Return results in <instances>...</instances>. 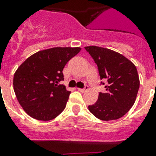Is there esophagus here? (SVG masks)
<instances>
[{
  "mask_svg": "<svg viewBox=\"0 0 156 156\" xmlns=\"http://www.w3.org/2000/svg\"><path fill=\"white\" fill-rule=\"evenodd\" d=\"M78 90L79 91H80V92H82V93H83V92H86V91H87V90H88V87H87V86H86V87H84V88H78Z\"/></svg>",
  "mask_w": 156,
  "mask_h": 156,
  "instance_id": "obj_1",
  "label": "esophagus"
}]
</instances>
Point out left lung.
<instances>
[{"label": "left lung", "mask_w": 156, "mask_h": 156, "mask_svg": "<svg viewBox=\"0 0 156 156\" xmlns=\"http://www.w3.org/2000/svg\"><path fill=\"white\" fill-rule=\"evenodd\" d=\"M85 49L98 66L100 78L107 80L106 92H100L98 101L88 107L89 111L103 121L119 119L136 99L140 88L137 69L126 57L114 50L94 45Z\"/></svg>", "instance_id": "1"}]
</instances>
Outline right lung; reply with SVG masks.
Returning <instances> with one entry per match:
<instances>
[{"label":"right lung","mask_w":156,"mask_h":156,"mask_svg":"<svg viewBox=\"0 0 156 156\" xmlns=\"http://www.w3.org/2000/svg\"><path fill=\"white\" fill-rule=\"evenodd\" d=\"M80 47H54L35 53L17 68L15 94L24 111L35 119L49 121L65 109L70 91L59 85L62 70Z\"/></svg>","instance_id":"add662e5"}]
</instances>
